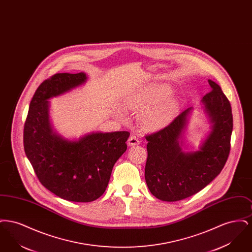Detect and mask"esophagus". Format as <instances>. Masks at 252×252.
I'll return each instance as SVG.
<instances>
[{"label": "esophagus", "mask_w": 252, "mask_h": 252, "mask_svg": "<svg viewBox=\"0 0 252 252\" xmlns=\"http://www.w3.org/2000/svg\"><path fill=\"white\" fill-rule=\"evenodd\" d=\"M127 143H128V144H129L130 146H135V145L140 144V140L138 139V137H137V136H135V135H131V136L129 137V139H128Z\"/></svg>", "instance_id": "esophagus-1"}]
</instances>
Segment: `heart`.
<instances>
[{
    "label": "heart",
    "instance_id": "obj_1",
    "mask_svg": "<svg viewBox=\"0 0 252 252\" xmlns=\"http://www.w3.org/2000/svg\"><path fill=\"white\" fill-rule=\"evenodd\" d=\"M169 94L167 89H156L144 94L128 97L125 103L126 108L133 112H141L140 122L144 128L155 130L168 125L177 111L175 100L165 99Z\"/></svg>",
    "mask_w": 252,
    "mask_h": 252
}]
</instances>
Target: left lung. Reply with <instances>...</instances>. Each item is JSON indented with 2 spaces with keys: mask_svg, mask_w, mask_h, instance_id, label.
Here are the masks:
<instances>
[{
  "mask_svg": "<svg viewBox=\"0 0 252 252\" xmlns=\"http://www.w3.org/2000/svg\"><path fill=\"white\" fill-rule=\"evenodd\" d=\"M208 82L212 91L201 102L213 128L198 151L185 153L180 147L192 108L164 128L145 136V181L151 193L162 201H179L201 191L220 174L228 159L233 126L230 103L216 82Z\"/></svg>",
  "mask_w": 252,
  "mask_h": 252,
  "instance_id": "obj_1",
  "label": "left lung"
}]
</instances>
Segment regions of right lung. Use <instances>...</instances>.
<instances>
[{"mask_svg": "<svg viewBox=\"0 0 252 252\" xmlns=\"http://www.w3.org/2000/svg\"><path fill=\"white\" fill-rule=\"evenodd\" d=\"M87 80L84 72L56 73L33 96L24 128L25 154L40 183L63 199L91 202L107 189L115 162L126 150L127 131L90 133L78 141L53 131L48 99Z\"/></svg>", "mask_w": 252, "mask_h": 252, "instance_id": "right-lung-1", "label": "right lung"}]
</instances>
